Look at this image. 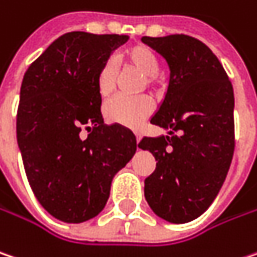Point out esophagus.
<instances>
[{
	"label": "esophagus",
	"mask_w": 257,
	"mask_h": 257,
	"mask_svg": "<svg viewBox=\"0 0 257 257\" xmlns=\"http://www.w3.org/2000/svg\"><path fill=\"white\" fill-rule=\"evenodd\" d=\"M135 140H137V143H140V141H141V137H140V134H138V132H135Z\"/></svg>",
	"instance_id": "esophagus-1"
}]
</instances>
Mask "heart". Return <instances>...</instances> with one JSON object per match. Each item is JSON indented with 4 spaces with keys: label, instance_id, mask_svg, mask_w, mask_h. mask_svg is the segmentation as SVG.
Masks as SVG:
<instances>
[{
    "label": "heart",
    "instance_id": "obj_1",
    "mask_svg": "<svg viewBox=\"0 0 257 257\" xmlns=\"http://www.w3.org/2000/svg\"><path fill=\"white\" fill-rule=\"evenodd\" d=\"M125 64L131 68L141 72L147 87L157 85V72L160 69L159 58L150 48L144 45H135L128 48L122 55ZM117 69L113 59H106L97 71L96 75V87L101 97H107L112 94L116 87ZM154 109L153 100L147 96L141 97H126L117 96L109 100L104 104V116L107 120L119 123L123 126H138L147 116Z\"/></svg>",
    "mask_w": 257,
    "mask_h": 257
}]
</instances>
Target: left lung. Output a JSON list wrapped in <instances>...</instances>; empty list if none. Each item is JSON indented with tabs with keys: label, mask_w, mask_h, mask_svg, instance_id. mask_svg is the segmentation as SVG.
Instances as JSON below:
<instances>
[{
	"label": "left lung",
	"mask_w": 257,
	"mask_h": 257,
	"mask_svg": "<svg viewBox=\"0 0 257 257\" xmlns=\"http://www.w3.org/2000/svg\"><path fill=\"white\" fill-rule=\"evenodd\" d=\"M170 68L166 97L151 123L169 137H144L140 148L157 161L144 195L160 218L183 224L214 202L234 153V93L218 58L186 35L144 36Z\"/></svg>",
	"instance_id": "left-lung-1"
}]
</instances>
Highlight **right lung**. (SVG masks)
Masks as SVG:
<instances>
[{
	"label": "right lung",
	"instance_id": "right-lung-1",
	"mask_svg": "<svg viewBox=\"0 0 257 257\" xmlns=\"http://www.w3.org/2000/svg\"><path fill=\"white\" fill-rule=\"evenodd\" d=\"M128 39L65 33L24 74L17 110L24 170L40 205L64 222L94 218L137 151L132 131L104 125L96 87L100 65Z\"/></svg>",
	"mask_w": 257,
	"mask_h": 257
}]
</instances>
